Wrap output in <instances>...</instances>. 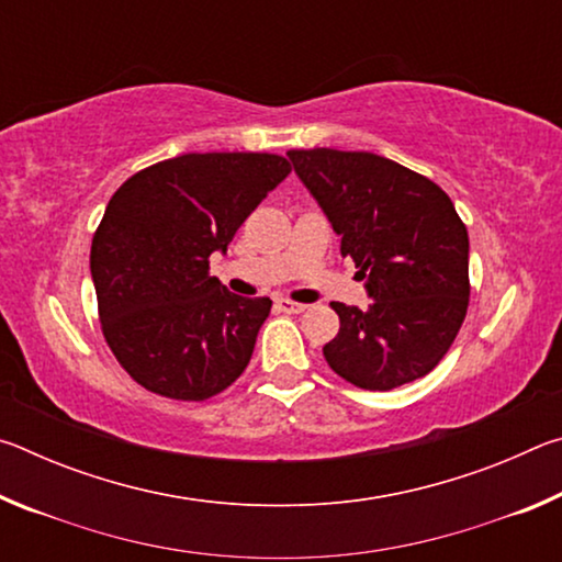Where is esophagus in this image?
<instances>
[{
    "instance_id": "obj_1",
    "label": "esophagus",
    "mask_w": 562,
    "mask_h": 562,
    "mask_svg": "<svg viewBox=\"0 0 562 562\" xmlns=\"http://www.w3.org/2000/svg\"><path fill=\"white\" fill-rule=\"evenodd\" d=\"M278 307L282 312H288V315H300V312L307 310V304H300V302H292V300H278Z\"/></svg>"
}]
</instances>
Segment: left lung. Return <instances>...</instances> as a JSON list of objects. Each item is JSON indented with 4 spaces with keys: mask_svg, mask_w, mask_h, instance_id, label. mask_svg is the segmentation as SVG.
<instances>
[{
    "mask_svg": "<svg viewBox=\"0 0 562 562\" xmlns=\"http://www.w3.org/2000/svg\"><path fill=\"white\" fill-rule=\"evenodd\" d=\"M294 170L341 235L374 304L331 302L339 335L325 359L369 392L416 382L451 349L469 310V231L422 173L367 150L292 148Z\"/></svg>",
    "mask_w": 562,
    "mask_h": 562,
    "instance_id": "left-lung-1",
    "label": "left lung"
}]
</instances>
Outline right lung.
<instances>
[{
    "label": "right lung",
    "instance_id": "add662e5",
    "mask_svg": "<svg viewBox=\"0 0 562 562\" xmlns=\"http://www.w3.org/2000/svg\"><path fill=\"white\" fill-rule=\"evenodd\" d=\"M290 173L278 154H186L138 170L106 205L91 243L99 319L133 382L205 402L245 372L270 297H237L211 255Z\"/></svg>",
    "mask_w": 562,
    "mask_h": 562
}]
</instances>
